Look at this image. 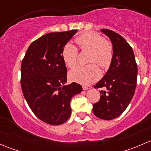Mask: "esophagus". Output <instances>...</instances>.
Returning a JSON list of instances; mask_svg holds the SVG:
<instances>
[{
  "mask_svg": "<svg viewBox=\"0 0 151 151\" xmlns=\"http://www.w3.org/2000/svg\"><path fill=\"white\" fill-rule=\"evenodd\" d=\"M91 86H85V85H84V86H83V89L84 90V91H87V90L91 89Z\"/></svg>",
  "mask_w": 151,
  "mask_h": 151,
  "instance_id": "34e87169",
  "label": "esophagus"
}]
</instances>
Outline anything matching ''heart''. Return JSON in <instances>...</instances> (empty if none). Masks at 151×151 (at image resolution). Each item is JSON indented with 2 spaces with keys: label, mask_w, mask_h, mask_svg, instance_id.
Returning <instances> with one entry per match:
<instances>
[{
  "label": "heart",
  "mask_w": 151,
  "mask_h": 151,
  "mask_svg": "<svg viewBox=\"0 0 151 151\" xmlns=\"http://www.w3.org/2000/svg\"><path fill=\"white\" fill-rule=\"evenodd\" d=\"M75 42L82 50L90 51L88 62L95 63L102 68L109 66L112 60V46L102 36L94 33H86L76 38ZM78 50L71 44H66L62 50V58L68 68L77 65ZM95 63L79 66L69 72L71 81L82 85L94 83L101 77V71Z\"/></svg>",
  "instance_id": "heart-1"
}]
</instances>
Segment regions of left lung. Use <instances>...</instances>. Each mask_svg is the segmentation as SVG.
Returning a JSON list of instances; mask_svg holds the SVG:
<instances>
[{
  "label": "left lung",
  "mask_w": 151,
  "mask_h": 151,
  "mask_svg": "<svg viewBox=\"0 0 151 151\" xmlns=\"http://www.w3.org/2000/svg\"><path fill=\"white\" fill-rule=\"evenodd\" d=\"M101 32L111 41L113 49L109 69L95 88L101 91L99 102L93 106V112L99 118L112 120L121 115L129 106L134 94L137 78V65L132 47L118 33L101 29Z\"/></svg>",
  "instance_id": "left-lung-1"
}]
</instances>
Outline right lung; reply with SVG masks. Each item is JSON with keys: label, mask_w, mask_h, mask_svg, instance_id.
Returning <instances> with one entry per match:
<instances>
[{"label": "right lung", "mask_w": 151, "mask_h": 151, "mask_svg": "<svg viewBox=\"0 0 151 151\" xmlns=\"http://www.w3.org/2000/svg\"><path fill=\"white\" fill-rule=\"evenodd\" d=\"M77 30L49 33L28 47L21 65V86L27 103L36 117L50 125H60L71 114V98L83 88L66 85L67 68L62 58L63 47Z\"/></svg>", "instance_id": "right-lung-1"}]
</instances>
